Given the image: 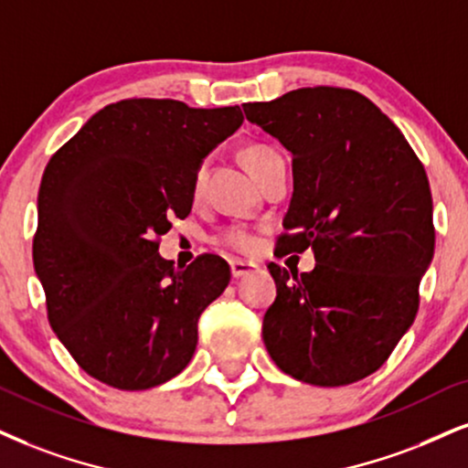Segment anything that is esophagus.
<instances>
[{"mask_svg":"<svg viewBox=\"0 0 468 468\" xmlns=\"http://www.w3.org/2000/svg\"><path fill=\"white\" fill-rule=\"evenodd\" d=\"M253 269H256V264L245 262V261H232V262H229V271H232L234 280L245 278V275H250Z\"/></svg>","mask_w":468,"mask_h":468,"instance_id":"esophagus-1","label":"esophagus"}]
</instances>
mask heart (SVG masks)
<instances>
[{"label": "heart", "mask_w": 468, "mask_h": 468, "mask_svg": "<svg viewBox=\"0 0 468 468\" xmlns=\"http://www.w3.org/2000/svg\"><path fill=\"white\" fill-rule=\"evenodd\" d=\"M275 152L273 149L264 147V145H250L243 149V160L245 165L250 166L251 173L258 171V166H261L264 160L269 158V155H273ZM201 177H204V166L197 171V177H195V184H201ZM217 243L225 247V250H232V251H239V253H250L256 250V234L251 232L250 228H243V225H229V228H225L218 232L217 236Z\"/></svg>", "instance_id": "heart-1"}]
</instances>
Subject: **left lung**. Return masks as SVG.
<instances>
[{"label": "left lung", "mask_w": 468, "mask_h": 468, "mask_svg": "<svg viewBox=\"0 0 468 468\" xmlns=\"http://www.w3.org/2000/svg\"><path fill=\"white\" fill-rule=\"evenodd\" d=\"M292 154L282 250L314 251L297 275L271 262L278 297L262 321L269 356L313 386H347L388 360L419 310L434 256L431 193L399 128L349 89H297L245 103Z\"/></svg>", "instance_id": "8db88e82"}]
</instances>
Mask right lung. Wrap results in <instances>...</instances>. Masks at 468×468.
Returning a JSON list of instances; mask_svg holds the SVG:
<instances>
[{"mask_svg":"<svg viewBox=\"0 0 468 468\" xmlns=\"http://www.w3.org/2000/svg\"><path fill=\"white\" fill-rule=\"evenodd\" d=\"M240 123L239 106L121 100L51 155L34 271L51 330L90 378L145 390L186 368L199 316L229 284V267L206 253L180 271L158 239L173 217H188L201 163Z\"/></svg>","mask_w":468,"mask_h":468,"instance_id":"1","label":"right lung"}]
</instances>
